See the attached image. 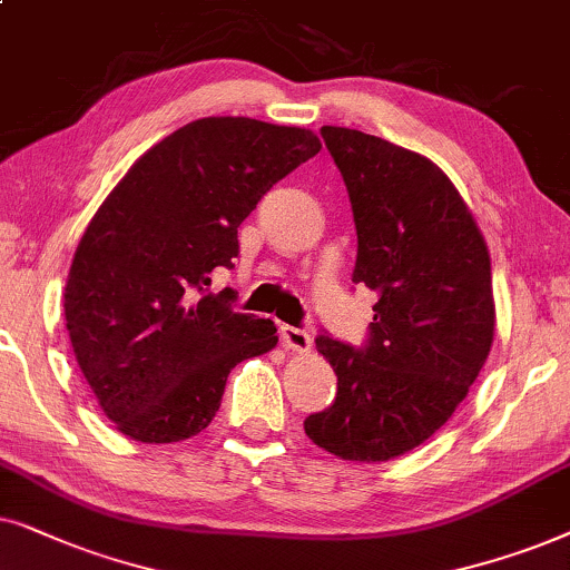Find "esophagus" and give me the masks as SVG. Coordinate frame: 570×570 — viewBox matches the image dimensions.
Instances as JSON below:
<instances>
[{"label":"esophagus","mask_w":570,"mask_h":570,"mask_svg":"<svg viewBox=\"0 0 570 570\" xmlns=\"http://www.w3.org/2000/svg\"><path fill=\"white\" fill-rule=\"evenodd\" d=\"M281 341H284L286 348L292 352H307L313 346V338L305 328H294V325H281Z\"/></svg>","instance_id":"34e87169"}]
</instances>
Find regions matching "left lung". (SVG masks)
<instances>
[{"mask_svg":"<svg viewBox=\"0 0 570 570\" xmlns=\"http://www.w3.org/2000/svg\"><path fill=\"white\" fill-rule=\"evenodd\" d=\"M321 135L352 203V281L377 302L360 348L328 333L315 338L338 391L305 432L333 456L373 464L443 428L480 375L495 336L490 255L430 158L348 127Z\"/></svg>","mask_w":570,"mask_h":570,"instance_id":"left-lung-1","label":"left lung"}]
</instances>
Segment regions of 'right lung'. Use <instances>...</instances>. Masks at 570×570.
<instances>
[{"instance_id":"obj_1","label":"right lung","mask_w":570,"mask_h":570,"mask_svg":"<svg viewBox=\"0 0 570 570\" xmlns=\"http://www.w3.org/2000/svg\"><path fill=\"white\" fill-rule=\"evenodd\" d=\"M321 150L302 127L206 117L142 154L82 234L65 317L82 375L119 432L177 443L206 430L239 362L276 325L210 292L234 268L237 229L261 197Z\"/></svg>"}]
</instances>
